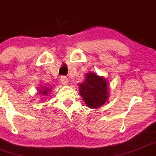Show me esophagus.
Returning a JSON list of instances; mask_svg holds the SVG:
<instances>
[{"instance_id":"1","label":"esophagus","mask_w":156,"mask_h":156,"mask_svg":"<svg viewBox=\"0 0 156 156\" xmlns=\"http://www.w3.org/2000/svg\"><path fill=\"white\" fill-rule=\"evenodd\" d=\"M60 81H61V83H62V84H63V85H68L69 83V79H68L67 77H66V76H62V77L60 78Z\"/></svg>"}]
</instances>
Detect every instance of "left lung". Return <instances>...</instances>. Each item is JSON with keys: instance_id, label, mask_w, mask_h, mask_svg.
<instances>
[{"instance_id": "1", "label": "left lung", "mask_w": 156, "mask_h": 156, "mask_svg": "<svg viewBox=\"0 0 156 156\" xmlns=\"http://www.w3.org/2000/svg\"><path fill=\"white\" fill-rule=\"evenodd\" d=\"M85 76L84 83L79 84L80 96L88 108H99L109 98V83L104 76L94 72L87 73Z\"/></svg>"}]
</instances>
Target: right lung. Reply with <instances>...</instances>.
<instances>
[{
	"label": "right lung",
	"instance_id": "right-lung-1",
	"mask_svg": "<svg viewBox=\"0 0 156 156\" xmlns=\"http://www.w3.org/2000/svg\"><path fill=\"white\" fill-rule=\"evenodd\" d=\"M38 90H39L40 95L43 96V98H41V99H45V97L48 96V93L51 92V89L47 86H44V87L42 86L41 87H40V89H38Z\"/></svg>",
	"mask_w": 156,
	"mask_h": 156
}]
</instances>
